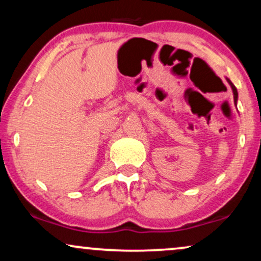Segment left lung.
<instances>
[{"label": "left lung", "instance_id": "obj_1", "mask_svg": "<svg viewBox=\"0 0 261 261\" xmlns=\"http://www.w3.org/2000/svg\"><path fill=\"white\" fill-rule=\"evenodd\" d=\"M228 82H229V85H230V87H232V89H233V94H234V101H237V98H238V92H237V88L234 87V85H233V83L230 82L229 80H228Z\"/></svg>", "mask_w": 261, "mask_h": 261}]
</instances>
